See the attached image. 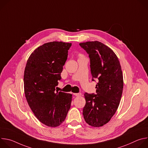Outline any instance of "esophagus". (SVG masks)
Segmentation results:
<instances>
[{
    "instance_id": "obj_1",
    "label": "esophagus",
    "mask_w": 148,
    "mask_h": 148,
    "mask_svg": "<svg viewBox=\"0 0 148 148\" xmlns=\"http://www.w3.org/2000/svg\"><path fill=\"white\" fill-rule=\"evenodd\" d=\"M73 94L75 95V96H77V97H78V96H80L81 94V93H73Z\"/></svg>"
}]
</instances>
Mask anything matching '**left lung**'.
Listing matches in <instances>:
<instances>
[{
    "instance_id": "obj_1",
    "label": "left lung",
    "mask_w": 148,
    "mask_h": 148,
    "mask_svg": "<svg viewBox=\"0 0 148 148\" xmlns=\"http://www.w3.org/2000/svg\"><path fill=\"white\" fill-rule=\"evenodd\" d=\"M89 54L91 72L98 78L96 94H84L86 122L92 127L107 123L116 112L123 91V74L119 61L112 49L98 41L79 43Z\"/></svg>"
}]
</instances>
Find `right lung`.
<instances>
[{"instance_id":"obj_1","label":"right lung","mask_w":148,"mask_h":148,"mask_svg":"<svg viewBox=\"0 0 148 148\" xmlns=\"http://www.w3.org/2000/svg\"><path fill=\"white\" fill-rule=\"evenodd\" d=\"M71 43L52 41L37 47L29 56L24 72V91L36 117L50 127L64 121L72 94L56 91Z\"/></svg>"}]
</instances>
